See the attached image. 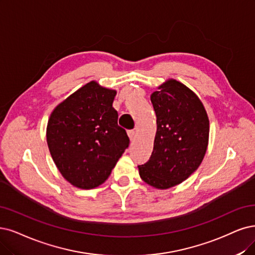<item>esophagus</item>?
Masks as SVG:
<instances>
[{"mask_svg": "<svg viewBox=\"0 0 255 255\" xmlns=\"http://www.w3.org/2000/svg\"><path fill=\"white\" fill-rule=\"evenodd\" d=\"M127 133H128V136H129L131 142H133V140H134L135 137H136V131H134V130H129Z\"/></svg>", "mask_w": 255, "mask_h": 255, "instance_id": "34e87169", "label": "esophagus"}]
</instances>
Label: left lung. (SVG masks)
Returning a JSON list of instances; mask_svg holds the SVG:
<instances>
[{
  "label": "left lung",
  "mask_w": 255,
  "mask_h": 255,
  "mask_svg": "<svg viewBox=\"0 0 255 255\" xmlns=\"http://www.w3.org/2000/svg\"><path fill=\"white\" fill-rule=\"evenodd\" d=\"M156 134L149 161L138 166L142 180L157 189L181 184L201 165L209 139V119L196 94L170 79L150 97Z\"/></svg>",
  "instance_id": "1"
}]
</instances>
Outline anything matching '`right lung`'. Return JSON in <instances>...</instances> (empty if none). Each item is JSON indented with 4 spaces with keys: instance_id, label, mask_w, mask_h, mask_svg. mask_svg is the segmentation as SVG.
<instances>
[{
    "instance_id": "1",
    "label": "right lung",
    "mask_w": 255,
    "mask_h": 255,
    "mask_svg": "<svg viewBox=\"0 0 255 255\" xmlns=\"http://www.w3.org/2000/svg\"><path fill=\"white\" fill-rule=\"evenodd\" d=\"M116 90L96 81L84 85L54 108L47 125V144L66 181L81 189L105 182L129 146L112 107Z\"/></svg>"
}]
</instances>
